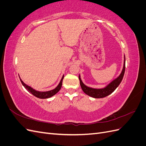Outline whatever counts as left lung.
<instances>
[{"instance_id": "8db88e82", "label": "left lung", "mask_w": 146, "mask_h": 146, "mask_svg": "<svg viewBox=\"0 0 146 146\" xmlns=\"http://www.w3.org/2000/svg\"><path fill=\"white\" fill-rule=\"evenodd\" d=\"M125 69V57L124 55L123 66V68H122L121 73L116 78L114 79V80H113L112 82H110L108 85H107L103 88H93L87 86L82 81V79L80 78V75L79 74L78 78H79V80H80V84L82 89L86 94L92 97V98L99 99V98H105V97H107L110 94H111L112 92L117 88V86L119 85V84L121 83V81L122 80L123 75H124Z\"/></svg>"}]
</instances>
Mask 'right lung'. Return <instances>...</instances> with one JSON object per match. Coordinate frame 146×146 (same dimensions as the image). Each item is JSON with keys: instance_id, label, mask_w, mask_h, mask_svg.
Masks as SVG:
<instances>
[{"instance_id": "1", "label": "right lung", "mask_w": 146, "mask_h": 146, "mask_svg": "<svg viewBox=\"0 0 146 146\" xmlns=\"http://www.w3.org/2000/svg\"><path fill=\"white\" fill-rule=\"evenodd\" d=\"M63 78H64V75L63 76L62 78H61L58 86H57L55 88V89L48 91H38L35 90V89H33V88H32V87H30V86L26 85V84L21 80V78L19 77L20 80L25 89L27 90L29 92H30L31 94H32L33 96H35V97H36V98H39V99H47V98H51V97H52L53 96L56 94L57 92H58L60 90L61 86H62V82H63Z\"/></svg>"}]
</instances>
